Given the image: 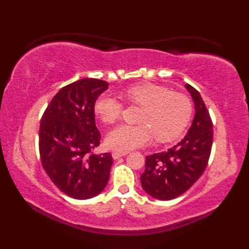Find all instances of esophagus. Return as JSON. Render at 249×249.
<instances>
[{
    "instance_id": "34e87169",
    "label": "esophagus",
    "mask_w": 249,
    "mask_h": 249,
    "mask_svg": "<svg viewBox=\"0 0 249 249\" xmlns=\"http://www.w3.org/2000/svg\"><path fill=\"white\" fill-rule=\"evenodd\" d=\"M128 152H121V151H113L112 152V157L114 158V160H119L120 157L122 156H125L127 155Z\"/></svg>"
}]
</instances>
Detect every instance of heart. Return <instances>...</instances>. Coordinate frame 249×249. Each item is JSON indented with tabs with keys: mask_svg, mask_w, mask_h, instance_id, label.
I'll use <instances>...</instances> for the list:
<instances>
[{
	"mask_svg": "<svg viewBox=\"0 0 249 249\" xmlns=\"http://www.w3.org/2000/svg\"><path fill=\"white\" fill-rule=\"evenodd\" d=\"M124 98L141 106L139 125H120L107 137L111 149L127 152L145 145L154 138L160 143L176 140L186 128L193 114V104L182 93L171 92L154 83H140L126 89ZM123 105L110 95H102L94 112L105 124L112 125L123 113Z\"/></svg>",
	"mask_w": 249,
	"mask_h": 249,
	"instance_id": "1",
	"label": "heart"
}]
</instances>
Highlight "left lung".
<instances>
[{"label":"left lung","mask_w":249,"mask_h":249,"mask_svg":"<svg viewBox=\"0 0 249 249\" xmlns=\"http://www.w3.org/2000/svg\"><path fill=\"white\" fill-rule=\"evenodd\" d=\"M195 103V118L185 138L167 152L145 157L141 185L160 200H171L188 190L202 176L213 144V122L200 93L185 84Z\"/></svg>","instance_id":"8db88e82"}]
</instances>
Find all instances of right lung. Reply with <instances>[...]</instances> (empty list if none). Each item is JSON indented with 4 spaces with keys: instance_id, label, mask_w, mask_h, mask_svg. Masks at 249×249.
<instances>
[{
    "instance_id": "add662e5",
    "label": "right lung",
    "mask_w": 249,
    "mask_h": 249,
    "mask_svg": "<svg viewBox=\"0 0 249 249\" xmlns=\"http://www.w3.org/2000/svg\"><path fill=\"white\" fill-rule=\"evenodd\" d=\"M108 82L84 78L62 88L41 116V166L62 193L89 199L102 193L113 163L110 153L94 154L100 143L94 105Z\"/></svg>"
}]
</instances>
